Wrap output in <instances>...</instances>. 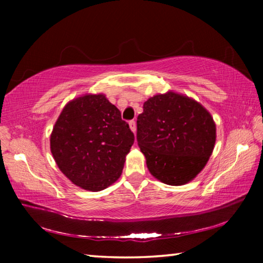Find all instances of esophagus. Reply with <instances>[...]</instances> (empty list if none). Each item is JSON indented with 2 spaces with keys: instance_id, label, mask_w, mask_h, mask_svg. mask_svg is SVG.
<instances>
[{
  "instance_id": "esophagus-1",
  "label": "esophagus",
  "mask_w": 263,
  "mask_h": 263,
  "mask_svg": "<svg viewBox=\"0 0 263 263\" xmlns=\"http://www.w3.org/2000/svg\"><path fill=\"white\" fill-rule=\"evenodd\" d=\"M128 125H130L131 131H132L133 133H135V132L137 131V125H136V121H135V119H132V121L128 122Z\"/></svg>"
}]
</instances>
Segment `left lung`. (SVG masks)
I'll return each mask as SVG.
<instances>
[{
    "label": "left lung",
    "instance_id": "obj_1",
    "mask_svg": "<svg viewBox=\"0 0 263 263\" xmlns=\"http://www.w3.org/2000/svg\"><path fill=\"white\" fill-rule=\"evenodd\" d=\"M137 141L151 174L166 184L181 185L206 164L216 125L201 104L171 91L145 102L137 119Z\"/></svg>",
    "mask_w": 263,
    "mask_h": 263
}]
</instances>
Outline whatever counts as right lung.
Wrapping results in <instances>:
<instances>
[{"instance_id":"obj_1","label":"right lung","mask_w":263,"mask_h":263,"mask_svg":"<svg viewBox=\"0 0 263 263\" xmlns=\"http://www.w3.org/2000/svg\"><path fill=\"white\" fill-rule=\"evenodd\" d=\"M135 135L104 95H86L65 106L53 127L58 167L81 188L100 191L121 176Z\"/></svg>"}]
</instances>
